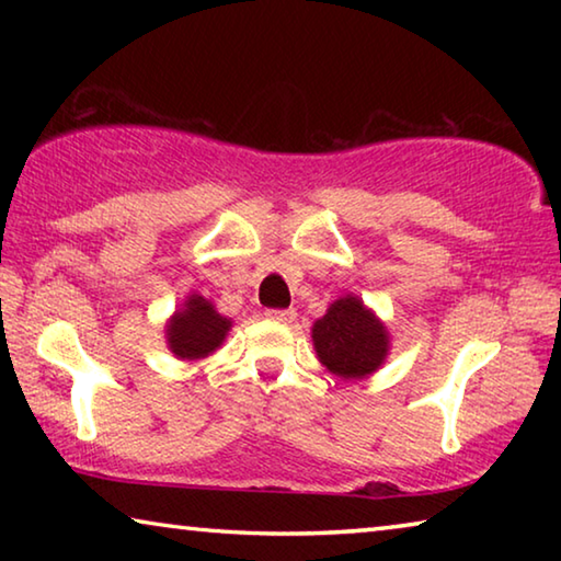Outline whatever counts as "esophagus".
<instances>
[{
    "label": "esophagus",
    "mask_w": 561,
    "mask_h": 561,
    "mask_svg": "<svg viewBox=\"0 0 561 561\" xmlns=\"http://www.w3.org/2000/svg\"><path fill=\"white\" fill-rule=\"evenodd\" d=\"M264 317L272 319V321H279V324H291L294 317H297V311H294V309H270Z\"/></svg>",
    "instance_id": "1"
}]
</instances>
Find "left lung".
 I'll list each match as a JSON object with an SVG mask.
<instances>
[{
	"label": "left lung",
	"mask_w": 561,
	"mask_h": 561,
	"mask_svg": "<svg viewBox=\"0 0 561 561\" xmlns=\"http://www.w3.org/2000/svg\"><path fill=\"white\" fill-rule=\"evenodd\" d=\"M319 364L344 381L376 374L391 351V334L374 309L356 294H344L329 304L327 314L311 327Z\"/></svg>",
	"instance_id": "obj_1"
}]
</instances>
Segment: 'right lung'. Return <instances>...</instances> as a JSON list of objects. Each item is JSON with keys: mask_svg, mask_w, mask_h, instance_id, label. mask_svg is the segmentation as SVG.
<instances>
[{"mask_svg": "<svg viewBox=\"0 0 561 561\" xmlns=\"http://www.w3.org/2000/svg\"><path fill=\"white\" fill-rule=\"evenodd\" d=\"M230 329L232 319L222 317L210 299L193 291L165 321V344L180 360H201L225 344Z\"/></svg>", "mask_w": 561, "mask_h": 561, "instance_id": "add662e5", "label": "right lung"}]
</instances>
